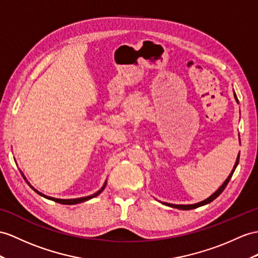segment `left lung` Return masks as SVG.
Returning <instances> with one entry per match:
<instances>
[{
    "mask_svg": "<svg viewBox=\"0 0 258 258\" xmlns=\"http://www.w3.org/2000/svg\"><path fill=\"white\" fill-rule=\"evenodd\" d=\"M234 98L236 99V102L238 103V100H237V97H236V95H235V93H234ZM238 161H240V153H238V155H237L236 161H235V164H234V166H233V169H232V171H231V173H230V175L228 176V178L224 180V183H223L221 186H220V188H219V189H218L216 192H213L209 198L205 199L204 202H200V203H198V204H194V205H171V204H165V205H167V206H169V207H174V208H177V209H181V210H190V209L198 208V207H202V206H205V205H207V204H209V203L213 202V200H215V199L219 196V195L224 190V188L227 187V185L229 184V181H230V179H231V177H232V175H233V173H234V171H235V168H236V166H237V164H238Z\"/></svg>",
    "mask_w": 258,
    "mask_h": 258,
    "instance_id": "8db88e82",
    "label": "left lung"
}]
</instances>
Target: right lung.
<instances>
[{"label": "right lung", "mask_w": 258, "mask_h": 258, "mask_svg": "<svg viewBox=\"0 0 258 258\" xmlns=\"http://www.w3.org/2000/svg\"><path fill=\"white\" fill-rule=\"evenodd\" d=\"M21 174H22V176L24 177V179H25V181H26V183L33 188V189L38 194V195H40V196H42V197H45V198H47V199H50V200H53V202H55V203H59V204H62V205H75V204H80V203H83V202H86V200H90V199H92V198H94V197H96V196H98V195L102 192L103 190H104V188H105V186H106V184H107V181H105V184H104V186L100 188V189L97 191V192H95V194H93V195H91V196H87V197H82V198H75V199H58V198H53V197H49V196H46V195H43V194H41L40 191H38L37 189H35V188L31 186L29 183H28V180L26 179V177L24 176V174L21 172Z\"/></svg>", "instance_id": "add662e5"}]
</instances>
